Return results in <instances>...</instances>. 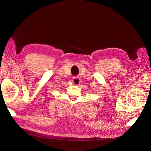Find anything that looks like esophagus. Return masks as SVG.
<instances>
[{"mask_svg": "<svg viewBox=\"0 0 151 151\" xmlns=\"http://www.w3.org/2000/svg\"><path fill=\"white\" fill-rule=\"evenodd\" d=\"M72 82H73L74 85L78 86V85H79L80 82H81V79H80L78 77H73Z\"/></svg>", "mask_w": 151, "mask_h": 151, "instance_id": "34e87169", "label": "esophagus"}]
</instances>
